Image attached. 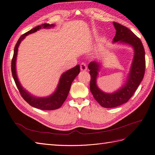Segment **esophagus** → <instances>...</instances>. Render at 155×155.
Here are the masks:
<instances>
[{
	"mask_svg": "<svg viewBox=\"0 0 155 155\" xmlns=\"http://www.w3.org/2000/svg\"><path fill=\"white\" fill-rule=\"evenodd\" d=\"M80 68H81V71H86V70H87V67L86 66V64L85 63H82L80 64Z\"/></svg>",
	"mask_w": 155,
	"mask_h": 155,
	"instance_id": "1",
	"label": "esophagus"
}]
</instances>
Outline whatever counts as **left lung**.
<instances>
[{
	"label": "left lung",
	"instance_id": "left-lung-1",
	"mask_svg": "<svg viewBox=\"0 0 155 155\" xmlns=\"http://www.w3.org/2000/svg\"><path fill=\"white\" fill-rule=\"evenodd\" d=\"M113 25L116 31L112 43L130 46L134 50V57L125 83L112 93L103 91L97 85V79L103 64L101 61H94L89 63L91 93L100 105L105 108L116 107L127 102L142 82L145 68V50L142 41L125 26L114 22Z\"/></svg>",
	"mask_w": 155,
	"mask_h": 155
}]
</instances>
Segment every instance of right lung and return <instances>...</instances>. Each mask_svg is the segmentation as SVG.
<instances>
[{"mask_svg": "<svg viewBox=\"0 0 155 155\" xmlns=\"http://www.w3.org/2000/svg\"><path fill=\"white\" fill-rule=\"evenodd\" d=\"M54 26L55 25L54 24H43L35 27L34 28L21 35L14 48V53L12 61V76L23 99L31 107L44 110H55L61 107L68 96L72 81L80 72V66L78 64L77 66L63 73L60 77L57 87L51 94L45 97H38L31 94L30 92L22 86L17 74L16 61L18 46L27 35L35 33L41 29H50Z\"/></svg>", "mask_w": 155, "mask_h": 155, "instance_id": "obj_1", "label": "right lung"}]
</instances>
